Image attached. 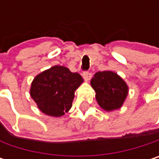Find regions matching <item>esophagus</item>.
<instances>
[{
  "label": "esophagus",
  "instance_id": "obj_1",
  "mask_svg": "<svg viewBox=\"0 0 159 159\" xmlns=\"http://www.w3.org/2000/svg\"><path fill=\"white\" fill-rule=\"evenodd\" d=\"M83 76H84V79L89 80L92 77V74L89 73V72H84V73H83Z\"/></svg>",
  "mask_w": 159,
  "mask_h": 159
}]
</instances>
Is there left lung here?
Instances as JSON below:
<instances>
[{"mask_svg":"<svg viewBox=\"0 0 159 159\" xmlns=\"http://www.w3.org/2000/svg\"><path fill=\"white\" fill-rule=\"evenodd\" d=\"M98 105L105 111L120 109L128 94L126 83L111 71L98 72L91 80Z\"/></svg>","mask_w":159,"mask_h":159,"instance_id":"8db88e82","label":"left lung"}]
</instances>
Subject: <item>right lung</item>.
<instances>
[{
  "label": "right lung",
  "instance_id": "1",
  "mask_svg": "<svg viewBox=\"0 0 159 159\" xmlns=\"http://www.w3.org/2000/svg\"><path fill=\"white\" fill-rule=\"evenodd\" d=\"M82 82L79 74L56 65L35 77L31 84L30 95L43 113L61 117L72 108L75 91Z\"/></svg>",
  "mask_w": 159,
  "mask_h": 159
}]
</instances>
